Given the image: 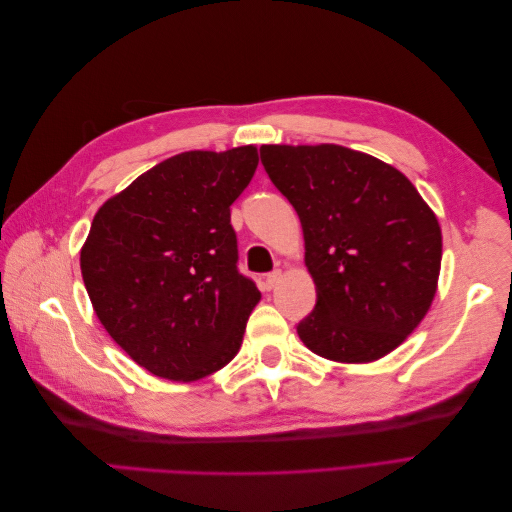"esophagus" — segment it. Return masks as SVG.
<instances>
[{"label": "esophagus", "instance_id": "34e87169", "mask_svg": "<svg viewBox=\"0 0 512 512\" xmlns=\"http://www.w3.org/2000/svg\"><path fill=\"white\" fill-rule=\"evenodd\" d=\"M280 280H282V271H280V269L269 273V275H265V288H267V290L275 288L277 284H280Z\"/></svg>", "mask_w": 512, "mask_h": 512}]
</instances>
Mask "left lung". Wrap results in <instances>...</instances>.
<instances>
[{
  "mask_svg": "<svg viewBox=\"0 0 512 512\" xmlns=\"http://www.w3.org/2000/svg\"><path fill=\"white\" fill-rule=\"evenodd\" d=\"M260 160L297 211L318 301L299 322L322 359L371 363L427 316L438 290L442 230L391 164L342 145H262Z\"/></svg>",
  "mask_w": 512,
  "mask_h": 512,
  "instance_id": "obj_1",
  "label": "left lung"
}]
</instances>
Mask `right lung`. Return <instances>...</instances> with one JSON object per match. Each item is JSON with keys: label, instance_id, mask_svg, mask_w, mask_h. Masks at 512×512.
<instances>
[{"label": "right lung", "instance_id": "add662e5", "mask_svg": "<svg viewBox=\"0 0 512 512\" xmlns=\"http://www.w3.org/2000/svg\"><path fill=\"white\" fill-rule=\"evenodd\" d=\"M256 166V145L177 153L94 215L81 247L91 305L153 376L194 382L241 348L260 290L237 271L230 205Z\"/></svg>", "mask_w": 512, "mask_h": 512}]
</instances>
